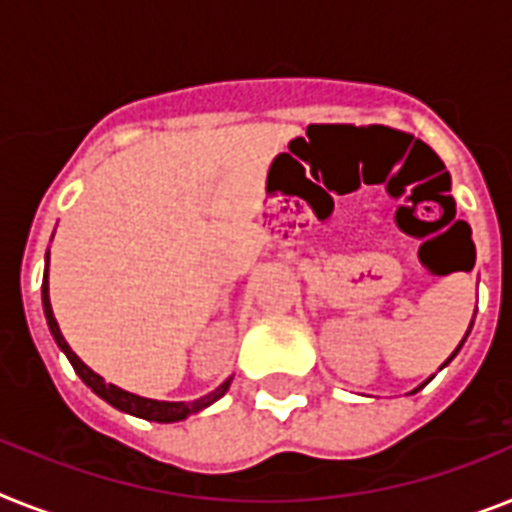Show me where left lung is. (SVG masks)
<instances>
[{
  "instance_id": "8db88e82",
  "label": "left lung",
  "mask_w": 512,
  "mask_h": 512,
  "mask_svg": "<svg viewBox=\"0 0 512 512\" xmlns=\"http://www.w3.org/2000/svg\"><path fill=\"white\" fill-rule=\"evenodd\" d=\"M463 340H466V337H463ZM460 345H463V342H460ZM460 345H458V348H455V353H458V350H460ZM455 353H453V356H450V358H447V361H453ZM447 361H445V363H447ZM445 363H442V366H445ZM418 390H421V387H418Z\"/></svg>"
}]
</instances>
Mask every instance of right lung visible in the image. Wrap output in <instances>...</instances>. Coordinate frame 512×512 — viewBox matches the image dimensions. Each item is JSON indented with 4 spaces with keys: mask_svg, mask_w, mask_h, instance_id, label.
<instances>
[{
    "mask_svg": "<svg viewBox=\"0 0 512 512\" xmlns=\"http://www.w3.org/2000/svg\"><path fill=\"white\" fill-rule=\"evenodd\" d=\"M41 301H44V316H46V324H49V332H52V337H54V342L59 345V350H62V353L67 356V361L73 363L75 374H78V377L83 379V382H86L101 400H107L109 405H114L117 411H125V413H130V416L146 418V421L172 424V421H183V418H188L190 413L204 411V408H209L211 403H217V400L227 392V387H230L232 377L227 379V382L219 384L217 390L209 392V395H204V398L193 400V403H167V400L141 398V395H133V392H125V390H120V387H114V384L104 382V379H101L96 371L88 369L86 363L75 356L73 348L67 345V340L62 337V332H59V324H57V319H54L52 303H49V253H46V272H44V285H41Z\"/></svg>",
    "mask_w": 512,
    "mask_h": 512,
    "instance_id": "1",
    "label": "right lung"
}]
</instances>
